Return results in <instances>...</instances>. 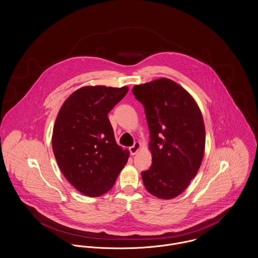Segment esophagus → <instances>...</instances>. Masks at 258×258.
I'll return each instance as SVG.
<instances>
[{"label":"esophagus","mask_w":258,"mask_h":258,"mask_svg":"<svg viewBox=\"0 0 258 258\" xmlns=\"http://www.w3.org/2000/svg\"><path fill=\"white\" fill-rule=\"evenodd\" d=\"M140 147H141V144H140V142H135V143H134V145H133V146H131V147L129 148V150H130V153H131L132 155H135V154H136V153L139 151Z\"/></svg>","instance_id":"1"}]
</instances>
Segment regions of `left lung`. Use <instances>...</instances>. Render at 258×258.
I'll return each instance as SVG.
<instances>
[{
    "label": "left lung",
    "mask_w": 258,
    "mask_h": 258,
    "mask_svg": "<svg viewBox=\"0 0 258 258\" xmlns=\"http://www.w3.org/2000/svg\"><path fill=\"white\" fill-rule=\"evenodd\" d=\"M144 106L150 131L152 165L143 171L145 188L160 199L180 195L200 168L205 127L193 97L167 78L133 87Z\"/></svg>",
    "instance_id": "8db88e82"
}]
</instances>
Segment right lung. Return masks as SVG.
Returning a JSON list of instances; mask_svg holds the SVG:
<instances>
[{"instance_id": "obj_1", "label": "right lung", "mask_w": 258, "mask_h": 258, "mask_svg": "<svg viewBox=\"0 0 258 258\" xmlns=\"http://www.w3.org/2000/svg\"><path fill=\"white\" fill-rule=\"evenodd\" d=\"M127 92L126 86L82 87L66 99L56 118L55 158L66 179L86 196L108 192L127 163L129 151L116 143L108 118Z\"/></svg>"}]
</instances>
